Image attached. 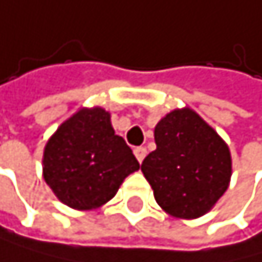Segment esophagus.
<instances>
[{"label":"esophagus","mask_w":262,"mask_h":262,"mask_svg":"<svg viewBox=\"0 0 262 262\" xmlns=\"http://www.w3.org/2000/svg\"><path fill=\"white\" fill-rule=\"evenodd\" d=\"M146 154H147V149H146V147L139 146V147H136V149H134V156H136V159H138L139 162H142V161H144Z\"/></svg>","instance_id":"1"}]
</instances>
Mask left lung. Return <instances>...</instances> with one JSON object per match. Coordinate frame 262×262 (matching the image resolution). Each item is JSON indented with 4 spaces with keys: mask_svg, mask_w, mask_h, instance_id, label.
I'll use <instances>...</instances> for the list:
<instances>
[{
    "mask_svg": "<svg viewBox=\"0 0 262 262\" xmlns=\"http://www.w3.org/2000/svg\"><path fill=\"white\" fill-rule=\"evenodd\" d=\"M156 151L141 170L156 202L177 218H197L228 188L231 157L223 139L192 111L176 110L157 123Z\"/></svg>",
    "mask_w": 262,
    "mask_h": 262,
    "instance_id": "obj_1",
    "label": "left lung"
}]
</instances>
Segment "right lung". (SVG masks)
Wrapping results in <instances>:
<instances>
[{"label":"right lung","instance_id":"add662e5","mask_svg":"<svg viewBox=\"0 0 262 262\" xmlns=\"http://www.w3.org/2000/svg\"><path fill=\"white\" fill-rule=\"evenodd\" d=\"M138 169L131 147L115 134L110 113L101 108L80 110L44 151L46 182L60 202L77 210L101 207Z\"/></svg>","mask_w":262,"mask_h":262}]
</instances>
